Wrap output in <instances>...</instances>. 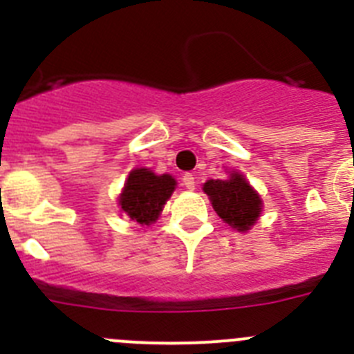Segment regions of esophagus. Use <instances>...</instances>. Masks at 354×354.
Here are the masks:
<instances>
[{
	"instance_id": "obj_1",
	"label": "esophagus",
	"mask_w": 354,
	"mask_h": 354,
	"mask_svg": "<svg viewBox=\"0 0 354 354\" xmlns=\"http://www.w3.org/2000/svg\"><path fill=\"white\" fill-rule=\"evenodd\" d=\"M183 184L187 187V189H195V177L192 174H184Z\"/></svg>"
}]
</instances>
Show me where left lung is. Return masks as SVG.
<instances>
[{"label":"left lung","instance_id":"obj_1","mask_svg":"<svg viewBox=\"0 0 354 354\" xmlns=\"http://www.w3.org/2000/svg\"><path fill=\"white\" fill-rule=\"evenodd\" d=\"M204 192L209 195L212 207L221 220L241 232L248 230L261 214V196L237 171L230 174L225 180H207L204 184Z\"/></svg>","mask_w":354,"mask_h":354}]
</instances>
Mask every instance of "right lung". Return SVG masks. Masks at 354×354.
Listing matches in <instances>:
<instances>
[{
  "label": "right lung",
  "instance_id": "add662e5",
  "mask_svg": "<svg viewBox=\"0 0 354 354\" xmlns=\"http://www.w3.org/2000/svg\"><path fill=\"white\" fill-rule=\"evenodd\" d=\"M175 189L171 175H156L147 168H136L129 174L126 187L120 195V209L138 223H152L158 220L162 205Z\"/></svg>",
  "mask_w": 354,
  "mask_h": 354
}]
</instances>
